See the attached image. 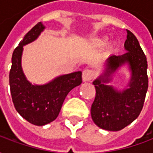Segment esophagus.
Here are the masks:
<instances>
[{"mask_svg":"<svg viewBox=\"0 0 153 153\" xmlns=\"http://www.w3.org/2000/svg\"><path fill=\"white\" fill-rule=\"evenodd\" d=\"M94 71L93 70H90V69H85L83 71V81H90L94 78Z\"/></svg>","mask_w":153,"mask_h":153,"instance_id":"obj_1","label":"esophagus"}]
</instances>
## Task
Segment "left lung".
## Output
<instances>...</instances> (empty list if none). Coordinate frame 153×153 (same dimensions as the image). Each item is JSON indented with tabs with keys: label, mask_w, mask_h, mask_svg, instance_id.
I'll use <instances>...</instances> for the list:
<instances>
[{
	"label": "left lung",
	"mask_w": 153,
	"mask_h": 153,
	"mask_svg": "<svg viewBox=\"0 0 153 153\" xmlns=\"http://www.w3.org/2000/svg\"><path fill=\"white\" fill-rule=\"evenodd\" d=\"M126 32L125 47L127 51L111 56L107 59L104 78L100 77L93 82L96 96L91 107V116L98 127L110 131H119L138 117L148 91L147 58L134 34L127 29ZM125 63H128L132 70L129 89L118 92L101 83L108 82L110 74Z\"/></svg>",
	"instance_id": "obj_1"
}]
</instances>
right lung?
Masks as SVG:
<instances>
[{"label": "right lung", "mask_w": 153, "mask_h": 153, "mask_svg": "<svg viewBox=\"0 0 153 153\" xmlns=\"http://www.w3.org/2000/svg\"><path fill=\"white\" fill-rule=\"evenodd\" d=\"M44 26L39 22L26 33L12 55L10 87L15 109L33 125L42 126L55 120L70 90L82 83V72L62 75L45 85H32L21 68L23 47L38 38Z\"/></svg>", "instance_id": "obj_1"}]
</instances>
